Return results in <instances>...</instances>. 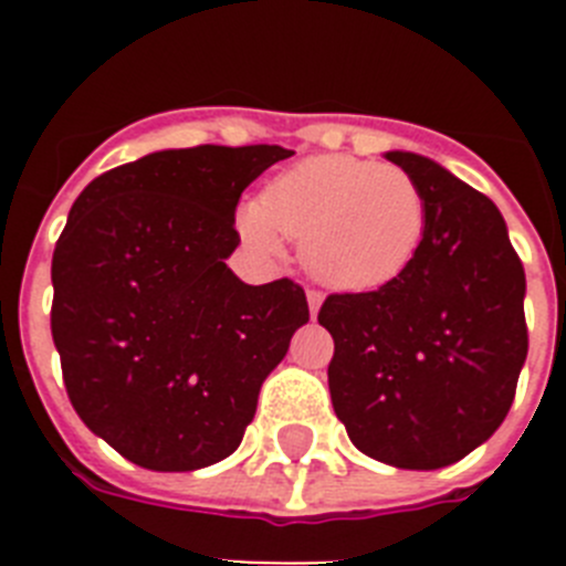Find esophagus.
Wrapping results in <instances>:
<instances>
[{
  "instance_id": "obj_1",
  "label": "esophagus",
  "mask_w": 566,
  "mask_h": 566,
  "mask_svg": "<svg viewBox=\"0 0 566 566\" xmlns=\"http://www.w3.org/2000/svg\"><path fill=\"white\" fill-rule=\"evenodd\" d=\"M306 297H308V312H312V317H317L319 306H323V292H317V289H308Z\"/></svg>"
}]
</instances>
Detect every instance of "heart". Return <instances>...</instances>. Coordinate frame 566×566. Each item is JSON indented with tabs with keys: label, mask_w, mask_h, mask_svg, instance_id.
Instances as JSON below:
<instances>
[{
	"label": "heart",
	"mask_w": 566,
	"mask_h": 566,
	"mask_svg": "<svg viewBox=\"0 0 566 566\" xmlns=\"http://www.w3.org/2000/svg\"><path fill=\"white\" fill-rule=\"evenodd\" d=\"M240 223L266 252L277 249V234L303 243L306 269L328 289L368 294L411 272L428 240L431 207L405 169L317 155L280 172Z\"/></svg>",
	"instance_id": "1"
}]
</instances>
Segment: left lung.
<instances>
[{
    "label": "left lung",
    "instance_id": "obj_1",
    "mask_svg": "<svg viewBox=\"0 0 566 566\" xmlns=\"http://www.w3.org/2000/svg\"><path fill=\"white\" fill-rule=\"evenodd\" d=\"M431 207L428 240L399 283L328 294L334 413L365 457L405 470L459 462L507 417L527 359L524 266L502 212L437 161L385 153Z\"/></svg>",
    "mask_w": 566,
    "mask_h": 566
}]
</instances>
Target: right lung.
Listing matches in <instances>:
<instances>
[{
	"mask_svg": "<svg viewBox=\"0 0 566 566\" xmlns=\"http://www.w3.org/2000/svg\"><path fill=\"white\" fill-rule=\"evenodd\" d=\"M289 155L161 149L98 175L70 209L50 332L76 413L129 462L175 473L238 451L260 385L308 323L294 280L249 286L227 266L240 192Z\"/></svg>",
	"mask_w": 566,
	"mask_h": 566,
	"instance_id": "obj_1",
	"label": "right lung"
}]
</instances>
